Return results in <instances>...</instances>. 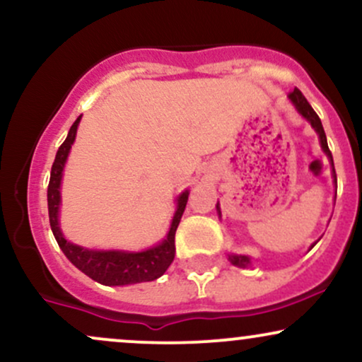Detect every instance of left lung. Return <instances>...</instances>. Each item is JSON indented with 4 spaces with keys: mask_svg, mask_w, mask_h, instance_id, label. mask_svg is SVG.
<instances>
[{
    "mask_svg": "<svg viewBox=\"0 0 362 362\" xmlns=\"http://www.w3.org/2000/svg\"><path fill=\"white\" fill-rule=\"evenodd\" d=\"M289 100L293 102V105L296 107V110L300 112L303 117L308 120V122L311 124V127H313L315 131L318 132L320 144H322V149H323V151H325V155L328 156V160H330V163H332V175H334L335 185H337V175H335V168H334V158H332L330 149H328L327 136H325V131H323L322 120H320V117L317 115V112L313 110V107H311L310 103H308V100H306L305 95H303L298 88H294L293 91H291V93H289ZM216 207H218V213L221 214V211H219V204L216 206ZM315 245H317V242L311 245V248H313ZM228 260H230L233 265H236V267H243L245 269V267H248V265H250V257H248V255H236V253H231V255H228Z\"/></svg>",
    "mask_w": 362,
    "mask_h": 362,
    "instance_id": "8db88e82",
    "label": "left lung"
}]
</instances>
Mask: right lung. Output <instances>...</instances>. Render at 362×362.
Here are the masks:
<instances>
[{
	"instance_id": "1",
	"label": "right lung",
	"mask_w": 362,
	"mask_h": 362,
	"mask_svg": "<svg viewBox=\"0 0 362 362\" xmlns=\"http://www.w3.org/2000/svg\"><path fill=\"white\" fill-rule=\"evenodd\" d=\"M81 115L74 120L69 129L68 138L61 144L56 153V160L52 163L51 180L47 187V206H49V223L56 238L57 245L64 255L68 257L73 265H76L81 272L91 277L93 281L105 286H126L138 284V282L155 281L161 277L170 267L175 257V231L180 223L182 214L185 211L189 190L180 194L177 199V211L173 216L172 224L167 238L156 247L148 248L144 252H119V250H90L80 245H74L64 238L59 228V204H61V178L64 163L68 160L69 149L74 138H76V129L80 124Z\"/></svg>"
}]
</instances>
